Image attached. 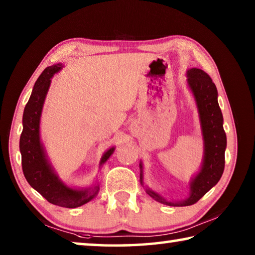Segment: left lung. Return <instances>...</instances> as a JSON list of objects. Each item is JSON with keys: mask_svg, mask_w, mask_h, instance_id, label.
<instances>
[{"mask_svg": "<svg viewBox=\"0 0 255 255\" xmlns=\"http://www.w3.org/2000/svg\"><path fill=\"white\" fill-rule=\"evenodd\" d=\"M188 85L192 91L199 112L204 138V161L201 170L190 182V196L183 201H167L153 190L146 189L147 195L158 202L173 207L196 204L217 184L225 167L226 133L223 127V115L217 101V89L206 72L190 68L187 73ZM140 166V183L143 184V165Z\"/></svg>", "mask_w": 255, "mask_h": 255, "instance_id": "obj_1", "label": "left lung"}]
</instances>
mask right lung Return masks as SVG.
<instances>
[{
    "label": "right lung",
    "mask_w": 255,
    "mask_h": 255,
    "mask_svg": "<svg viewBox=\"0 0 255 255\" xmlns=\"http://www.w3.org/2000/svg\"><path fill=\"white\" fill-rule=\"evenodd\" d=\"M62 68V64L47 67L34 83L31 96L23 111V130L20 137V152L22 171L28 183L37 190L50 204L76 208L91 201L99 192V185L89 189H72L64 184L55 173L47 159L45 149L40 141V117L45 98L48 92L51 77ZM115 147H111L102 155L100 166L106 163Z\"/></svg>",
    "instance_id": "add662e5"
}]
</instances>
